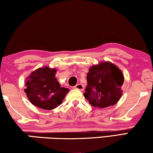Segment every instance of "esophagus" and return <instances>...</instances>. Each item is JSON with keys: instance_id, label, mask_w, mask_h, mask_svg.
<instances>
[{"instance_id": "1", "label": "esophagus", "mask_w": 153, "mask_h": 153, "mask_svg": "<svg viewBox=\"0 0 153 153\" xmlns=\"http://www.w3.org/2000/svg\"><path fill=\"white\" fill-rule=\"evenodd\" d=\"M74 88H75V89L80 90V91H83V90H84V85H82V84H77V85L75 86Z\"/></svg>"}]
</instances>
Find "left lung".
<instances>
[{
    "label": "left lung",
    "instance_id": "8db88e82",
    "mask_svg": "<svg viewBox=\"0 0 153 153\" xmlns=\"http://www.w3.org/2000/svg\"><path fill=\"white\" fill-rule=\"evenodd\" d=\"M84 96L93 107L102 109L114 105L121 98L124 76L110 62H101L89 68Z\"/></svg>",
    "mask_w": 153,
    "mask_h": 153
}]
</instances>
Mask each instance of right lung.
<instances>
[{
  "label": "right lung",
  "instance_id": "1",
  "mask_svg": "<svg viewBox=\"0 0 153 153\" xmlns=\"http://www.w3.org/2000/svg\"><path fill=\"white\" fill-rule=\"evenodd\" d=\"M56 68L49 66L34 70L25 79L24 91L30 102L41 109L51 110L61 105L68 88L61 87L55 77Z\"/></svg>",
  "mask_w": 153,
  "mask_h": 153
}]
</instances>
